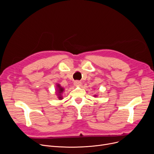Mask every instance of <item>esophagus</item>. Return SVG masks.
Here are the masks:
<instances>
[{"mask_svg": "<svg viewBox=\"0 0 154 154\" xmlns=\"http://www.w3.org/2000/svg\"><path fill=\"white\" fill-rule=\"evenodd\" d=\"M74 84L75 85V86L80 87V86H81L82 83H81V82H80V81H79V80H76V81L74 82Z\"/></svg>", "mask_w": 154, "mask_h": 154, "instance_id": "obj_1", "label": "esophagus"}]
</instances>
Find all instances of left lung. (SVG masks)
<instances>
[{
  "instance_id": "1",
  "label": "left lung",
  "mask_w": 154,
  "mask_h": 154,
  "mask_svg": "<svg viewBox=\"0 0 154 154\" xmlns=\"http://www.w3.org/2000/svg\"><path fill=\"white\" fill-rule=\"evenodd\" d=\"M94 97H97V95H94Z\"/></svg>"
}]
</instances>
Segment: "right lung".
Masks as SVG:
<instances>
[{"label":"right lung","mask_w":154,"mask_h":154,"mask_svg":"<svg viewBox=\"0 0 154 154\" xmlns=\"http://www.w3.org/2000/svg\"><path fill=\"white\" fill-rule=\"evenodd\" d=\"M56 95L59 100H62V93L64 92V88H63L59 84H56Z\"/></svg>","instance_id":"1"}]
</instances>
